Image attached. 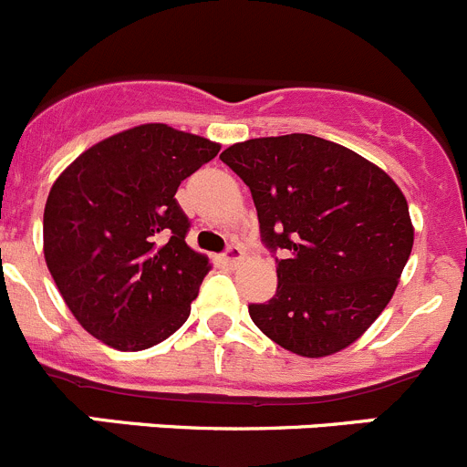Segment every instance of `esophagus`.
I'll return each mask as SVG.
<instances>
[{"instance_id": "obj_1", "label": "esophagus", "mask_w": 467, "mask_h": 467, "mask_svg": "<svg viewBox=\"0 0 467 467\" xmlns=\"http://www.w3.org/2000/svg\"><path fill=\"white\" fill-rule=\"evenodd\" d=\"M243 259H245V252H243L238 245H231L229 250H226L224 254H222V264L231 265V268H234V265L241 264Z\"/></svg>"}]
</instances>
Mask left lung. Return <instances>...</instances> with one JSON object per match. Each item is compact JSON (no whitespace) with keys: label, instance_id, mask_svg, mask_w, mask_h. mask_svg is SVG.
<instances>
[{"label":"left lung","instance_id":"1","mask_svg":"<svg viewBox=\"0 0 467 467\" xmlns=\"http://www.w3.org/2000/svg\"><path fill=\"white\" fill-rule=\"evenodd\" d=\"M254 199L261 241L282 252L277 293L250 305L265 337L303 358L348 348L380 317L415 226L379 164L314 135L256 137L220 153Z\"/></svg>","mask_w":467,"mask_h":467}]
</instances>
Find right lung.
<instances>
[{
  "label": "right lung",
  "mask_w": 467,
  "mask_h": 467,
  "mask_svg": "<svg viewBox=\"0 0 467 467\" xmlns=\"http://www.w3.org/2000/svg\"><path fill=\"white\" fill-rule=\"evenodd\" d=\"M217 153L206 137L141 123L93 144L52 183L43 254L88 335L132 353L188 321L211 261L185 243L174 194Z\"/></svg>",
  "instance_id": "right-lung-1"
}]
</instances>
